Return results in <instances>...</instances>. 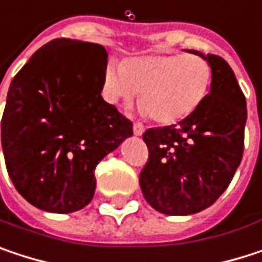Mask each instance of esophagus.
<instances>
[{"mask_svg": "<svg viewBox=\"0 0 262 262\" xmlns=\"http://www.w3.org/2000/svg\"><path fill=\"white\" fill-rule=\"evenodd\" d=\"M133 133L135 135H142L144 133V126L141 124V123H133Z\"/></svg>", "mask_w": 262, "mask_h": 262, "instance_id": "esophagus-1", "label": "esophagus"}]
</instances>
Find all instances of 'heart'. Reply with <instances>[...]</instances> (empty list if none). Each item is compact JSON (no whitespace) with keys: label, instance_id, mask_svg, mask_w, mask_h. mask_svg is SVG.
I'll list each match as a JSON object with an SVG mask.
<instances>
[{"label":"heart","instance_id":"heart-1","mask_svg":"<svg viewBox=\"0 0 262 262\" xmlns=\"http://www.w3.org/2000/svg\"><path fill=\"white\" fill-rule=\"evenodd\" d=\"M212 81L209 62L199 54H150L121 65L109 62L103 73L106 101L130 103L139 92L142 114L168 126L192 115L206 100Z\"/></svg>","mask_w":262,"mask_h":262}]
</instances>
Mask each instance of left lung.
<instances>
[{
    "label": "left lung",
    "instance_id": "1",
    "mask_svg": "<svg viewBox=\"0 0 262 262\" xmlns=\"http://www.w3.org/2000/svg\"><path fill=\"white\" fill-rule=\"evenodd\" d=\"M212 70L202 106L178 124L142 135L148 159L139 185L148 205L167 215H189L211 206L229 186L244 150L246 98L228 62L202 54Z\"/></svg>",
    "mask_w": 262,
    "mask_h": 262
}]
</instances>
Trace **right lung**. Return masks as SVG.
I'll return each mask as SVG.
<instances>
[{
  "label": "right lung",
  "mask_w": 262,
  "mask_h": 262,
  "mask_svg": "<svg viewBox=\"0 0 262 262\" xmlns=\"http://www.w3.org/2000/svg\"><path fill=\"white\" fill-rule=\"evenodd\" d=\"M107 53L98 43L54 39L12 80L1 120L7 173L33 206L57 214L84 208L95 167L133 124L101 97Z\"/></svg>",
  "instance_id": "add662e5"
}]
</instances>
